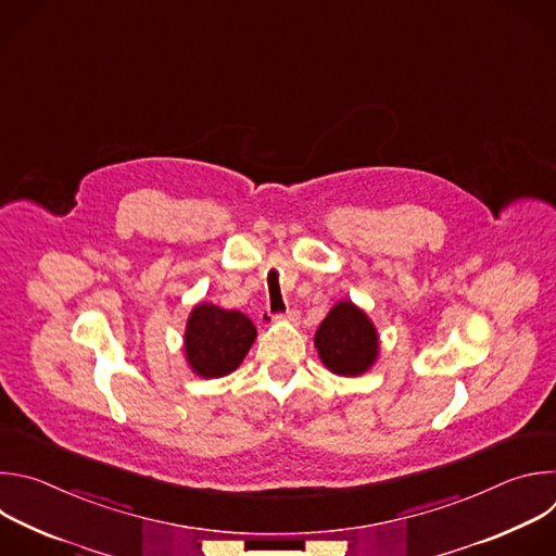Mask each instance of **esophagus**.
Here are the masks:
<instances>
[{
    "instance_id": "esophagus-1",
    "label": "esophagus",
    "mask_w": 556,
    "mask_h": 556,
    "mask_svg": "<svg viewBox=\"0 0 556 556\" xmlns=\"http://www.w3.org/2000/svg\"><path fill=\"white\" fill-rule=\"evenodd\" d=\"M277 321H288V324H296L299 321V312L296 309H288L286 314H279V316H275Z\"/></svg>"
}]
</instances>
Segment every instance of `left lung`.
I'll list each match as a JSON object with an SVG mask.
<instances>
[{
  "mask_svg": "<svg viewBox=\"0 0 556 556\" xmlns=\"http://www.w3.org/2000/svg\"><path fill=\"white\" fill-rule=\"evenodd\" d=\"M314 348L332 374L354 378L376 365L380 337L363 307L350 299H341L314 332Z\"/></svg>",
  "mask_w": 556,
  "mask_h": 556,
  "instance_id": "1",
  "label": "left lung"
}]
</instances>
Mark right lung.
<instances>
[{
    "instance_id": "1",
    "label": "right lung",
    "mask_w": 556,
    "mask_h": 556,
    "mask_svg": "<svg viewBox=\"0 0 556 556\" xmlns=\"http://www.w3.org/2000/svg\"><path fill=\"white\" fill-rule=\"evenodd\" d=\"M255 339L257 328L247 314L200 301L187 319L185 361L200 378H222L242 365Z\"/></svg>"
}]
</instances>
